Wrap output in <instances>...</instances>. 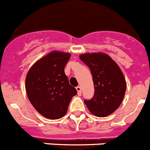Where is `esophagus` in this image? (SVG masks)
<instances>
[{
	"mask_svg": "<svg viewBox=\"0 0 150 150\" xmlns=\"http://www.w3.org/2000/svg\"><path fill=\"white\" fill-rule=\"evenodd\" d=\"M76 90L77 91H78V96L81 95V87H79V86L76 87Z\"/></svg>",
	"mask_w": 150,
	"mask_h": 150,
	"instance_id": "esophagus-1",
	"label": "esophagus"
}]
</instances>
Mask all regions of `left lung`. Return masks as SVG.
Listing matches in <instances>:
<instances>
[{"instance_id":"8db88e82","label":"left lung","mask_w":150,"mask_h":150,"mask_svg":"<svg viewBox=\"0 0 150 150\" xmlns=\"http://www.w3.org/2000/svg\"><path fill=\"white\" fill-rule=\"evenodd\" d=\"M80 59L90 68L94 84V96L84 103L92 114L105 117L114 113L122 103L126 90L125 77L109 55L85 53Z\"/></svg>"}]
</instances>
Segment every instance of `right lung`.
Returning a JSON list of instances; mask_svg holds the SVG:
<instances>
[{"instance_id":"obj_1","label":"right lung","mask_w":150,"mask_h":150,"mask_svg":"<svg viewBox=\"0 0 150 150\" xmlns=\"http://www.w3.org/2000/svg\"><path fill=\"white\" fill-rule=\"evenodd\" d=\"M70 57L69 53L50 52L36 61L27 74L28 99L41 115L50 120L65 115L70 101L77 94L64 72Z\"/></svg>"}]
</instances>
